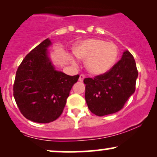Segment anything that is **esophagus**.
<instances>
[{
	"instance_id": "obj_1",
	"label": "esophagus",
	"mask_w": 157,
	"mask_h": 157,
	"mask_svg": "<svg viewBox=\"0 0 157 157\" xmlns=\"http://www.w3.org/2000/svg\"><path fill=\"white\" fill-rule=\"evenodd\" d=\"M85 77H86V76H85L84 75H80V77H79V81H80V82H82V81H83V80L85 79Z\"/></svg>"
}]
</instances>
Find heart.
I'll return each mask as SVG.
<instances>
[{
	"mask_svg": "<svg viewBox=\"0 0 157 157\" xmlns=\"http://www.w3.org/2000/svg\"><path fill=\"white\" fill-rule=\"evenodd\" d=\"M75 55L86 60L88 70L94 75H102L109 71L117 60L119 48L116 44L102 39L91 38L77 44Z\"/></svg>",
	"mask_w": 157,
	"mask_h": 157,
	"instance_id": "obj_1",
	"label": "heart"
}]
</instances>
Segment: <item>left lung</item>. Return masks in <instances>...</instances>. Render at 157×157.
Masks as SVG:
<instances>
[{
  "mask_svg": "<svg viewBox=\"0 0 157 157\" xmlns=\"http://www.w3.org/2000/svg\"><path fill=\"white\" fill-rule=\"evenodd\" d=\"M137 77L134 57L125 51L109 71L94 79L85 78V98L91 112L102 117L120 111L134 93Z\"/></svg>",
  "mask_w": 157,
  "mask_h": 157,
  "instance_id": "left-lung-1",
  "label": "left lung"
}]
</instances>
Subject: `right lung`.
<instances>
[{
	"instance_id": "obj_1",
	"label": "right lung",
	"mask_w": 157,
	"mask_h": 157,
	"mask_svg": "<svg viewBox=\"0 0 157 157\" xmlns=\"http://www.w3.org/2000/svg\"><path fill=\"white\" fill-rule=\"evenodd\" d=\"M47 38L32 50L16 71L13 95L21 113L39 123L55 121L63 113L73 85L80 75L55 70L48 57Z\"/></svg>"
}]
</instances>
